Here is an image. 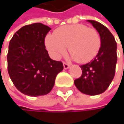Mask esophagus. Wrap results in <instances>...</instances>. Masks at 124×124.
<instances>
[{"instance_id": "1", "label": "esophagus", "mask_w": 124, "mask_h": 124, "mask_svg": "<svg viewBox=\"0 0 124 124\" xmlns=\"http://www.w3.org/2000/svg\"><path fill=\"white\" fill-rule=\"evenodd\" d=\"M63 66H64V70H67L70 67V64H68L67 63H65V62H63Z\"/></svg>"}]
</instances>
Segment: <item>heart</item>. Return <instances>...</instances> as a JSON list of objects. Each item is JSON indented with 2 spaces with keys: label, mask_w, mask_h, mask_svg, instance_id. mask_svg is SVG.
<instances>
[{
  "label": "heart",
  "mask_w": 124,
  "mask_h": 124,
  "mask_svg": "<svg viewBox=\"0 0 124 124\" xmlns=\"http://www.w3.org/2000/svg\"><path fill=\"white\" fill-rule=\"evenodd\" d=\"M101 45V39L97 30L83 24L63 26L45 38L46 48L52 58L60 59L68 46L72 58L80 63L92 60L98 53Z\"/></svg>",
  "instance_id": "b5f03b06"
}]
</instances>
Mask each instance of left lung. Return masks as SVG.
I'll return each instance as SVG.
<instances>
[{
	"instance_id": "left-lung-1",
	"label": "left lung",
	"mask_w": 124,
	"mask_h": 124,
	"mask_svg": "<svg viewBox=\"0 0 124 124\" xmlns=\"http://www.w3.org/2000/svg\"><path fill=\"white\" fill-rule=\"evenodd\" d=\"M98 32L101 45L93 60L81 65L83 73L74 83L83 93L96 95L103 93L110 85L116 70L117 62V44L107 27L94 20H87Z\"/></svg>"
}]
</instances>
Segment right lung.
Wrapping results in <instances>:
<instances>
[{"label": "right lung", "instance_id": "obj_1", "mask_svg": "<svg viewBox=\"0 0 124 124\" xmlns=\"http://www.w3.org/2000/svg\"><path fill=\"white\" fill-rule=\"evenodd\" d=\"M51 28L40 23L26 25L10 41L8 71L13 83L23 94L37 97L48 94L62 62L52 60L45 49L44 38Z\"/></svg>", "mask_w": 124, "mask_h": 124}]
</instances>
